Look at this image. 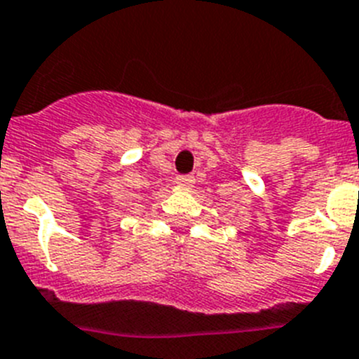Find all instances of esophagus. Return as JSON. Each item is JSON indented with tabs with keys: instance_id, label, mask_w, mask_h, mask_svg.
<instances>
[{
	"instance_id": "obj_1",
	"label": "esophagus",
	"mask_w": 359,
	"mask_h": 359,
	"mask_svg": "<svg viewBox=\"0 0 359 359\" xmlns=\"http://www.w3.org/2000/svg\"><path fill=\"white\" fill-rule=\"evenodd\" d=\"M177 184L182 186V188H191L193 184H195V179L189 175H184V177H177Z\"/></svg>"
}]
</instances>
